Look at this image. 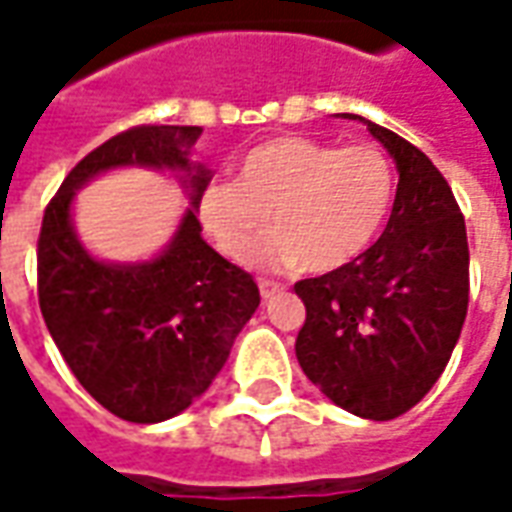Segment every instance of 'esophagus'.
<instances>
[{
    "instance_id": "1",
    "label": "esophagus",
    "mask_w": 512,
    "mask_h": 512,
    "mask_svg": "<svg viewBox=\"0 0 512 512\" xmlns=\"http://www.w3.org/2000/svg\"><path fill=\"white\" fill-rule=\"evenodd\" d=\"M257 288H260V296H263L266 301L277 299L279 293L285 290L279 282H271V279H260V285H257Z\"/></svg>"
}]
</instances>
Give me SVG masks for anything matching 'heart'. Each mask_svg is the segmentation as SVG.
<instances>
[{"instance_id":"b5f03b06","label":"heart","mask_w":512,"mask_h":512,"mask_svg":"<svg viewBox=\"0 0 512 512\" xmlns=\"http://www.w3.org/2000/svg\"><path fill=\"white\" fill-rule=\"evenodd\" d=\"M395 200V169L376 145L334 147L277 136L252 147L233 180L200 189L202 230L224 257L244 263L257 249L266 268L337 271L373 246Z\"/></svg>"}]
</instances>
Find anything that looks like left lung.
<instances>
[{
    "label": "left lung",
    "instance_id": "1",
    "mask_svg": "<svg viewBox=\"0 0 512 512\" xmlns=\"http://www.w3.org/2000/svg\"><path fill=\"white\" fill-rule=\"evenodd\" d=\"M359 120L395 161V205L365 255L296 282L307 307L296 359L334 406L384 422L417 406L450 362L469 304V244L433 161L395 131Z\"/></svg>",
    "mask_w": 512,
    "mask_h": 512
}]
</instances>
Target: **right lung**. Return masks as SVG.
Masks as SVG:
<instances>
[{"instance_id": "obj_1", "label": "right lung", "mask_w": 512, "mask_h": 512, "mask_svg": "<svg viewBox=\"0 0 512 512\" xmlns=\"http://www.w3.org/2000/svg\"><path fill=\"white\" fill-rule=\"evenodd\" d=\"M200 126H136L84 156L43 213L38 299L51 340L79 384L115 417L164 422L213 384L260 290L244 268L205 244L197 197L208 167L189 150ZM167 168L190 191L170 244L139 264H109L72 227L75 191L109 168Z\"/></svg>"}]
</instances>
